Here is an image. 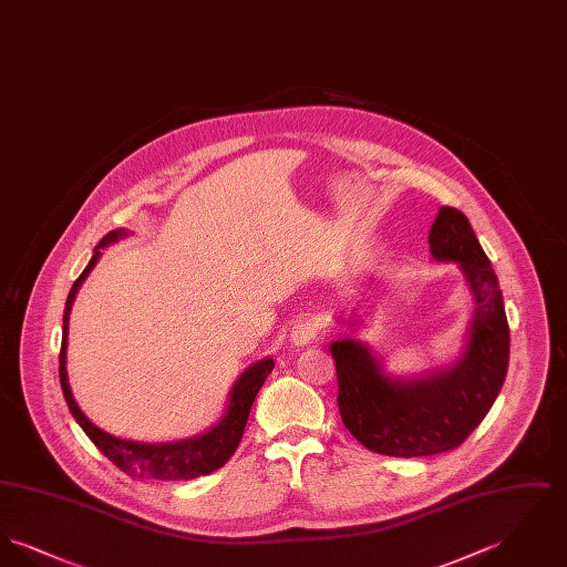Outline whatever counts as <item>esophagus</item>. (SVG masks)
<instances>
[{"label": "esophagus", "instance_id": "1", "mask_svg": "<svg viewBox=\"0 0 567 567\" xmlns=\"http://www.w3.org/2000/svg\"><path fill=\"white\" fill-rule=\"evenodd\" d=\"M317 333H319V329H317L315 319H312V317H301V319L296 321L293 327H291V342H293L296 347L310 344V342L317 338Z\"/></svg>", "mask_w": 567, "mask_h": 567}]
</instances>
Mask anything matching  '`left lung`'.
<instances>
[{
	"label": "left lung",
	"mask_w": 567,
	"mask_h": 567,
	"mask_svg": "<svg viewBox=\"0 0 567 567\" xmlns=\"http://www.w3.org/2000/svg\"><path fill=\"white\" fill-rule=\"evenodd\" d=\"M437 261H455L474 297L467 351L440 374L400 382L354 340L331 344L338 408L347 430L389 457H430L461 446L502 391L511 359V329L497 276L467 216L442 206L430 229Z\"/></svg>",
	"instance_id": "8db88e82"
}]
</instances>
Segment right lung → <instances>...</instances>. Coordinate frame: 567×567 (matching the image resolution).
<instances>
[{
    "instance_id": "add662e5",
    "label": "right lung",
    "mask_w": 567,
    "mask_h": 567,
    "mask_svg": "<svg viewBox=\"0 0 567 567\" xmlns=\"http://www.w3.org/2000/svg\"><path fill=\"white\" fill-rule=\"evenodd\" d=\"M125 231H112L102 243L100 248L106 244L114 243L121 238ZM100 257V250L93 255L89 266L84 268L76 282L70 289V296L65 301L63 310V338H61V351H59V380H61V391L65 398V404L70 408L72 416L81 425L82 432L89 435V440L106 455V457L121 467L125 474L132 478H144V481H190L197 476L213 474L218 467L227 463L243 440L244 427L248 421L250 405L255 402L259 389L264 386L266 378L274 368V361L270 357L255 363L244 372L236 386L231 389L229 398V408L223 421L195 440H185V442H167V444H144V442H132V440H121L110 433L102 432L95 427L82 412L79 404L74 402V395L68 384V372H65V347H68V321H70V310L72 301L76 297V291L81 287L82 280L86 274L93 270L95 261Z\"/></svg>"
}]
</instances>
